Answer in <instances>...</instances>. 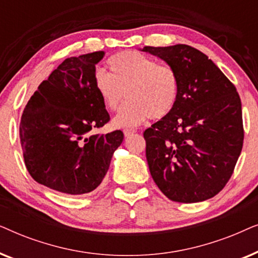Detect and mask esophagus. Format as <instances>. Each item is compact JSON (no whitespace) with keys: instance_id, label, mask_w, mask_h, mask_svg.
Instances as JSON below:
<instances>
[{"instance_id":"34e87169","label":"esophagus","mask_w":258,"mask_h":258,"mask_svg":"<svg viewBox=\"0 0 258 258\" xmlns=\"http://www.w3.org/2000/svg\"><path fill=\"white\" fill-rule=\"evenodd\" d=\"M134 133H136L135 129H124V136L129 137L130 135H133Z\"/></svg>"}]
</instances>
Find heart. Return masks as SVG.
Returning <instances> with one entry per match:
<instances>
[{
	"label": "heart",
	"mask_w": 258,
	"mask_h": 258,
	"mask_svg": "<svg viewBox=\"0 0 258 258\" xmlns=\"http://www.w3.org/2000/svg\"><path fill=\"white\" fill-rule=\"evenodd\" d=\"M110 74L97 70L94 88L108 111H117L114 118L116 128L141 124L147 118L167 117L177 104L179 79L170 66L158 64L139 51L126 50L111 56L107 62Z\"/></svg>",
	"instance_id": "obj_1"
}]
</instances>
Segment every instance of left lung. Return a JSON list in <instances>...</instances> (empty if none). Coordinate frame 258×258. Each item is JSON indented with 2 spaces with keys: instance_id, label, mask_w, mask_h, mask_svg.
Masks as SVG:
<instances>
[{
  "instance_id": "1",
  "label": "left lung",
  "mask_w": 258,
  "mask_h": 258,
  "mask_svg": "<svg viewBox=\"0 0 258 258\" xmlns=\"http://www.w3.org/2000/svg\"><path fill=\"white\" fill-rule=\"evenodd\" d=\"M179 79L177 104L144 132L151 177L169 200L196 203L224 188L241 155V98L202 51L186 44L144 47Z\"/></svg>"
}]
</instances>
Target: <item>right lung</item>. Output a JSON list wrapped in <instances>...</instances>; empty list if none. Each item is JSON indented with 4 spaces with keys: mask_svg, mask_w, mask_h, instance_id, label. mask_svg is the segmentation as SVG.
<instances>
[{
    "mask_svg": "<svg viewBox=\"0 0 258 258\" xmlns=\"http://www.w3.org/2000/svg\"><path fill=\"white\" fill-rule=\"evenodd\" d=\"M104 51L70 57L38 86L24 108L20 140L24 163L40 184L68 195L91 192L103 181L121 130L95 134L109 114L94 88Z\"/></svg>",
    "mask_w": 258,
    "mask_h": 258,
    "instance_id": "add662e5",
    "label": "right lung"
}]
</instances>
